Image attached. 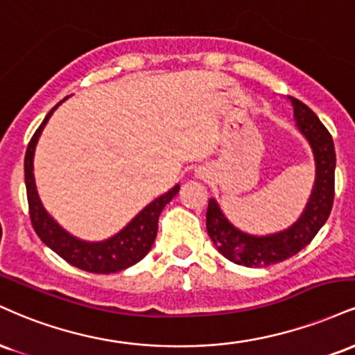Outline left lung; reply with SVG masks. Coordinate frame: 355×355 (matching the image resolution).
Returning <instances> with one entry per match:
<instances>
[{"label": "left lung", "mask_w": 355, "mask_h": 355, "mask_svg": "<svg viewBox=\"0 0 355 355\" xmlns=\"http://www.w3.org/2000/svg\"><path fill=\"white\" fill-rule=\"evenodd\" d=\"M289 99L295 124L309 141L315 159L314 189L297 223L277 234L249 236L229 223L214 199L207 204L206 227L212 243L226 259L245 268H266L302 251L326 224L334 204L336 151L331 132L309 106L295 98Z\"/></svg>", "instance_id": "left-lung-1"}]
</instances>
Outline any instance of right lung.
Listing matches in <instances>:
<instances>
[{
  "label": "right lung",
  "mask_w": 355,
  "mask_h": 355,
  "mask_svg": "<svg viewBox=\"0 0 355 355\" xmlns=\"http://www.w3.org/2000/svg\"><path fill=\"white\" fill-rule=\"evenodd\" d=\"M56 107L58 104L48 112L41 126L36 129L28 144L26 156H24V182H26L29 219H31L33 229L48 248H51L58 256L78 269L94 274H111L131 268L143 259L151 249L157 234V220H159L161 211L178 194L179 186H174L169 193L154 199L123 231L111 239L103 241V243H85L68 234L44 211L40 196L36 193L35 176H33V157H35L37 137Z\"/></svg>",
  "instance_id": "right-lung-1"
}]
</instances>
